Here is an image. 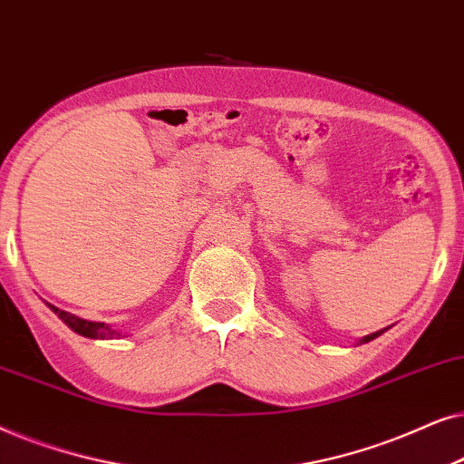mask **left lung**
<instances>
[{
  "label": "left lung",
  "instance_id": "1",
  "mask_svg": "<svg viewBox=\"0 0 464 464\" xmlns=\"http://www.w3.org/2000/svg\"><path fill=\"white\" fill-rule=\"evenodd\" d=\"M386 329H382V331H375V333H372V335H367V337H362L361 339V343H367V342H372V339H375V337H380L382 333H384Z\"/></svg>",
  "mask_w": 464,
  "mask_h": 464
}]
</instances>
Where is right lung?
Wrapping results in <instances>:
<instances>
[{"label":"right lung","mask_w":464,"mask_h":464,"mask_svg":"<svg viewBox=\"0 0 464 464\" xmlns=\"http://www.w3.org/2000/svg\"><path fill=\"white\" fill-rule=\"evenodd\" d=\"M46 305L51 307V310L57 314V316L63 320V323L70 326L72 331H76L78 335H84V337H91V339H114V337L122 335L121 331H114L112 326L106 324V323H91V320L73 316V314L59 310V307H54L51 304H46Z\"/></svg>","instance_id":"1"}]
</instances>
